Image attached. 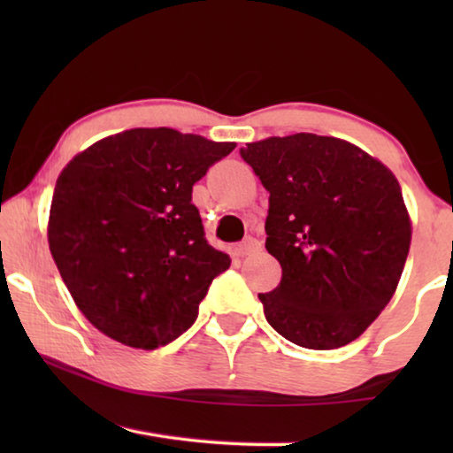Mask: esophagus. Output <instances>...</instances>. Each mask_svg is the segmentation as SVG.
I'll return each instance as SVG.
<instances>
[{"mask_svg": "<svg viewBox=\"0 0 453 453\" xmlns=\"http://www.w3.org/2000/svg\"><path fill=\"white\" fill-rule=\"evenodd\" d=\"M259 250H262V243H259L257 239L247 237L243 243H239L237 247H234V253H237L239 257H245V256H251V253H256Z\"/></svg>", "mask_w": 453, "mask_h": 453, "instance_id": "obj_1", "label": "esophagus"}]
</instances>
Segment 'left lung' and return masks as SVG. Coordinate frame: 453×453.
<instances>
[{"label":"left lung","instance_id":"obj_1","mask_svg":"<svg viewBox=\"0 0 453 453\" xmlns=\"http://www.w3.org/2000/svg\"><path fill=\"white\" fill-rule=\"evenodd\" d=\"M241 157L270 194L265 250L282 268L257 295L268 324L311 350L357 340L394 296L411 250L398 179L332 135L268 138Z\"/></svg>","mask_w":453,"mask_h":453}]
</instances>
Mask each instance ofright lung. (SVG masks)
<instances>
[{
  "instance_id": "1",
  "label": "right lung",
  "mask_w": 453,
  "mask_h": 453,
  "mask_svg": "<svg viewBox=\"0 0 453 453\" xmlns=\"http://www.w3.org/2000/svg\"><path fill=\"white\" fill-rule=\"evenodd\" d=\"M234 146L135 127L95 142L59 173L49 250L73 303L104 336L154 350L194 324L231 257L208 245L191 191Z\"/></svg>"
}]
</instances>
